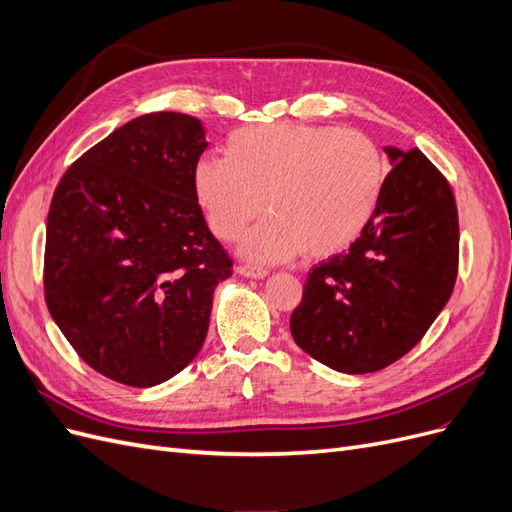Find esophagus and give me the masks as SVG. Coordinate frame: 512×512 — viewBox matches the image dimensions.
<instances>
[{
    "mask_svg": "<svg viewBox=\"0 0 512 512\" xmlns=\"http://www.w3.org/2000/svg\"><path fill=\"white\" fill-rule=\"evenodd\" d=\"M237 273L243 277H252V280H262V277H267L269 271L262 269V267H252V265H239Z\"/></svg>",
    "mask_w": 512,
    "mask_h": 512,
    "instance_id": "34e87169",
    "label": "esophagus"
}]
</instances>
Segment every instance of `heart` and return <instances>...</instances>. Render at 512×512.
I'll return each mask as SVG.
<instances>
[{"label": "heart", "mask_w": 512, "mask_h": 512, "mask_svg": "<svg viewBox=\"0 0 512 512\" xmlns=\"http://www.w3.org/2000/svg\"><path fill=\"white\" fill-rule=\"evenodd\" d=\"M224 156L196 162L194 196L224 241L239 239L265 207L269 218L243 241V254L260 262L346 250L374 218L389 173L363 132L312 123L239 128Z\"/></svg>", "instance_id": "1"}]
</instances>
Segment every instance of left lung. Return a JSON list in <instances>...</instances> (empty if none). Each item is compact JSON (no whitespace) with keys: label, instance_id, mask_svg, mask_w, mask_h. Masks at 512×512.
<instances>
[{"label":"left lung","instance_id":"1","mask_svg":"<svg viewBox=\"0 0 512 512\" xmlns=\"http://www.w3.org/2000/svg\"><path fill=\"white\" fill-rule=\"evenodd\" d=\"M391 173L363 235L309 273L290 316L294 342L342 374L410 352L455 288L459 222L451 185L421 151L384 147Z\"/></svg>","mask_w":512,"mask_h":512}]
</instances>
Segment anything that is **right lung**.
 Masks as SVG:
<instances>
[{
  "instance_id": "right-lung-1",
  "label": "right lung",
  "mask_w": 512,
  "mask_h": 512,
  "mask_svg": "<svg viewBox=\"0 0 512 512\" xmlns=\"http://www.w3.org/2000/svg\"><path fill=\"white\" fill-rule=\"evenodd\" d=\"M203 121L123 123L61 177L46 222L44 297L81 359L149 389L192 363L232 260L211 235L192 173Z\"/></svg>"
}]
</instances>
